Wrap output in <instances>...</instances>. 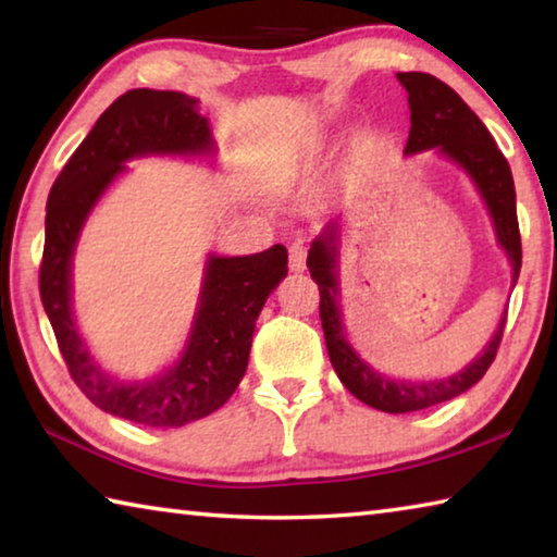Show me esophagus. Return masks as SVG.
Returning a JSON list of instances; mask_svg holds the SVG:
<instances>
[{"mask_svg": "<svg viewBox=\"0 0 557 557\" xmlns=\"http://www.w3.org/2000/svg\"><path fill=\"white\" fill-rule=\"evenodd\" d=\"M305 268H307V245L297 240L289 245V270L301 272Z\"/></svg>", "mask_w": 557, "mask_h": 557, "instance_id": "esophagus-1", "label": "esophagus"}]
</instances>
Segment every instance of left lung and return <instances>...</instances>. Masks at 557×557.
Wrapping results in <instances>:
<instances>
[{"label": "left lung", "mask_w": 557, "mask_h": 557, "mask_svg": "<svg viewBox=\"0 0 557 557\" xmlns=\"http://www.w3.org/2000/svg\"><path fill=\"white\" fill-rule=\"evenodd\" d=\"M398 81L408 90L410 106V135L405 154L440 149L451 162L459 164L476 184L479 194L494 221L498 245L506 250L513 268V285L521 272V233L516 219V188L511 166L502 149L488 135L484 122L479 120L447 83L430 73H398ZM338 225L329 223L326 231L312 243L307 256V268L319 285V319H322L326 351L338 379L346 391L358 400L383 412H414L432 405L457 398L471 385L484 379L488 366L494 363L498 344H502L506 312L484 354L474 358L467 369L440 381H391L373 371L346 342L342 324V305H338Z\"/></svg>", "instance_id": "1"}]
</instances>
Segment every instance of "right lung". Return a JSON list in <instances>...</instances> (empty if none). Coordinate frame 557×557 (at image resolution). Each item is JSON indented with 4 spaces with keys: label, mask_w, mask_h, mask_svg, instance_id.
Segmentation results:
<instances>
[{
    "label": "right lung",
    "mask_w": 557,
    "mask_h": 557,
    "mask_svg": "<svg viewBox=\"0 0 557 557\" xmlns=\"http://www.w3.org/2000/svg\"><path fill=\"white\" fill-rule=\"evenodd\" d=\"M196 108L199 100L184 92L127 90L65 162L46 203L39 292L71 379L100 410L147 428L188 425L231 398L248 369L260 309L287 275L285 245L243 258L211 256L184 354L149 381L112 379L83 344L71 312V262L83 223L129 159L211 152L209 120Z\"/></svg>",
    "instance_id": "add662e5"
}]
</instances>
